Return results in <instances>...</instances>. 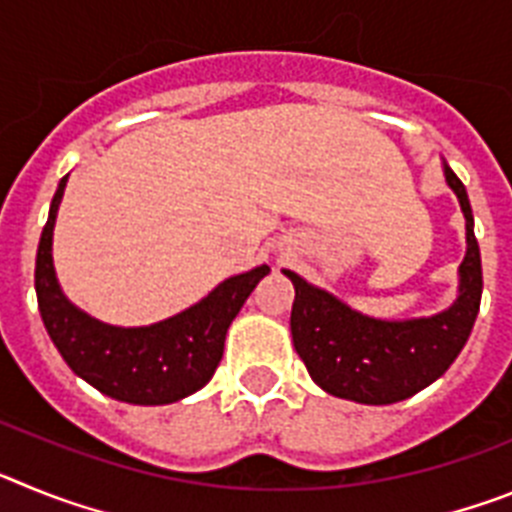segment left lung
Masks as SVG:
<instances>
[{"instance_id": "obj_1", "label": "left lung", "mask_w": 512, "mask_h": 512, "mask_svg": "<svg viewBox=\"0 0 512 512\" xmlns=\"http://www.w3.org/2000/svg\"><path fill=\"white\" fill-rule=\"evenodd\" d=\"M443 174L467 217L459 300L449 310L433 318L374 320L284 269L295 284L289 318L295 351L328 395L364 405H392L436 382L467 343L482 300V259L467 189L449 166H443Z\"/></svg>"}]
</instances>
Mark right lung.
<instances>
[{"label":"right lung","instance_id":"1","mask_svg":"<svg viewBox=\"0 0 512 512\" xmlns=\"http://www.w3.org/2000/svg\"><path fill=\"white\" fill-rule=\"evenodd\" d=\"M63 176L53 194L48 223L40 233L35 259V292L45 330L71 372L102 395L133 405H166L205 387L223 359L225 333L269 266L217 284L189 310L148 328H115L89 318L63 297L53 271V225L61 205Z\"/></svg>","mask_w":512,"mask_h":512}]
</instances>
